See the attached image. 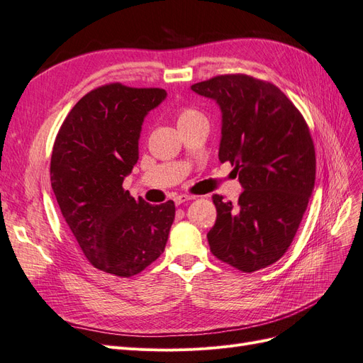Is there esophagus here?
<instances>
[{
	"mask_svg": "<svg viewBox=\"0 0 363 363\" xmlns=\"http://www.w3.org/2000/svg\"><path fill=\"white\" fill-rule=\"evenodd\" d=\"M194 198H196V196H190V194H179V196H176V198H174V203H176V205H181V203H184V202L193 201Z\"/></svg>",
	"mask_w": 363,
	"mask_h": 363,
	"instance_id": "1",
	"label": "esophagus"
}]
</instances>
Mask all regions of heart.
Returning <instances> with one entry per match:
<instances>
[{
  "mask_svg": "<svg viewBox=\"0 0 363 363\" xmlns=\"http://www.w3.org/2000/svg\"><path fill=\"white\" fill-rule=\"evenodd\" d=\"M198 117H202L199 112H196L194 109H190V108H184L178 113V124L179 123H185V121H190V120L198 118Z\"/></svg>",
  "mask_w": 363,
  "mask_h": 363,
  "instance_id": "1",
  "label": "heart"
}]
</instances>
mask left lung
I'll return each mask as SVG.
<instances>
[{"label":"left lung","mask_w":363,"mask_h":363,"mask_svg":"<svg viewBox=\"0 0 363 363\" xmlns=\"http://www.w3.org/2000/svg\"><path fill=\"white\" fill-rule=\"evenodd\" d=\"M222 111L220 162H231L239 202L213 196L211 252L242 272L278 262L291 246L315 187L316 157L304 117L271 82L246 74L191 85Z\"/></svg>","instance_id":"obj_1"}]
</instances>
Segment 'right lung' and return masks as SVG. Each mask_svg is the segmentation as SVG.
Returning a JSON list of instances; mask_svg holds the SVG:
<instances>
[{
  "instance_id": "1",
  "label": "right lung",
  "mask_w": 363,
  "mask_h": 363,
  "mask_svg": "<svg viewBox=\"0 0 363 363\" xmlns=\"http://www.w3.org/2000/svg\"><path fill=\"white\" fill-rule=\"evenodd\" d=\"M165 96L161 88L99 86L76 103L57 132L51 189L86 260L106 274H140L169 239L173 201L150 205L123 189L138 161L144 117Z\"/></svg>"
}]
</instances>
